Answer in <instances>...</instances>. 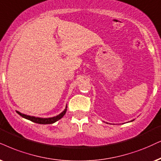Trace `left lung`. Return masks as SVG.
I'll list each match as a JSON object with an SVG mask.
<instances>
[{
    "mask_svg": "<svg viewBox=\"0 0 161 161\" xmlns=\"http://www.w3.org/2000/svg\"><path fill=\"white\" fill-rule=\"evenodd\" d=\"M133 120H134V119H133ZM133 120H131V121H133Z\"/></svg>",
    "mask_w": 161,
    "mask_h": 161,
    "instance_id": "left-lung-1",
    "label": "left lung"
}]
</instances>
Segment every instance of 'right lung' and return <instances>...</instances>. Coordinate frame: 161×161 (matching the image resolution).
<instances>
[{"label":"right lung","instance_id":"right-lung-1","mask_svg":"<svg viewBox=\"0 0 161 161\" xmlns=\"http://www.w3.org/2000/svg\"><path fill=\"white\" fill-rule=\"evenodd\" d=\"M67 108H68V106H66L65 109H64V111H63L61 114H59L58 115L56 116V117H50V118L36 117H32V116L24 114H21V112H19V111H16V112H17L20 116H21L22 117L25 118L26 119H29V120L33 122V123H38V124H52V123H56V121H58V119H60L61 118L63 117V116L65 114L67 111Z\"/></svg>","mask_w":161,"mask_h":161}]
</instances>
